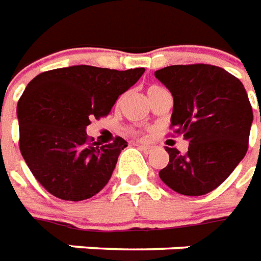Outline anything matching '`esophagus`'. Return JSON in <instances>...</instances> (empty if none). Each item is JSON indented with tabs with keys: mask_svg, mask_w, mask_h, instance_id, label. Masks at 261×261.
<instances>
[{
	"mask_svg": "<svg viewBox=\"0 0 261 261\" xmlns=\"http://www.w3.org/2000/svg\"><path fill=\"white\" fill-rule=\"evenodd\" d=\"M136 146L139 147V149H142V150H145V151H151V147L150 145H145V143H136Z\"/></svg>",
	"mask_w": 261,
	"mask_h": 261,
	"instance_id": "1",
	"label": "esophagus"
}]
</instances>
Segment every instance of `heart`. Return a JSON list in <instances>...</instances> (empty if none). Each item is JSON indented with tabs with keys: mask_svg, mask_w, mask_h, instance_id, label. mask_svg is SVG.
Returning <instances> with one entry per match:
<instances>
[{
	"mask_svg": "<svg viewBox=\"0 0 261 261\" xmlns=\"http://www.w3.org/2000/svg\"><path fill=\"white\" fill-rule=\"evenodd\" d=\"M159 88H160V87L150 86V87H149V88H147V95H149V94H151V92H154V91H156V90H159Z\"/></svg>",
	"mask_w": 261,
	"mask_h": 261,
	"instance_id": "obj_1",
	"label": "heart"
}]
</instances>
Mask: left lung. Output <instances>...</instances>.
Masks as SVG:
<instances>
[{
  "label": "left lung",
  "instance_id": "8db88e82",
  "mask_svg": "<svg viewBox=\"0 0 261 261\" xmlns=\"http://www.w3.org/2000/svg\"><path fill=\"white\" fill-rule=\"evenodd\" d=\"M174 105L171 127L190 142L181 154L167 147L164 184L182 195H205L232 174L249 147L253 111L239 79L211 64H177L157 70ZM261 122V111H260Z\"/></svg>",
  "mask_w": 261,
  "mask_h": 261
}]
</instances>
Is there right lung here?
Listing matches in <instances>:
<instances>
[{
    "label": "right lung",
    "instance_id": "right-lung-1",
    "mask_svg": "<svg viewBox=\"0 0 261 261\" xmlns=\"http://www.w3.org/2000/svg\"><path fill=\"white\" fill-rule=\"evenodd\" d=\"M145 68L125 71L92 66L55 68L36 75L18 101L19 149L40 186L64 201H83L110 181L127 146L88 139L86 127L112 110Z\"/></svg>",
    "mask_w": 261,
    "mask_h": 261
}]
</instances>
